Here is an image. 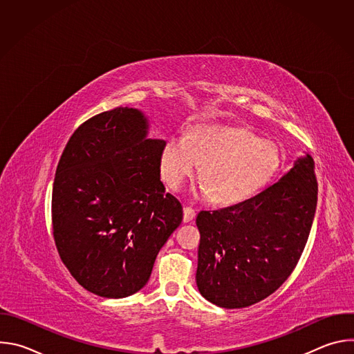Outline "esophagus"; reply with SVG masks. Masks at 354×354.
Masks as SVG:
<instances>
[{"instance_id": "esophagus-1", "label": "esophagus", "mask_w": 354, "mask_h": 354, "mask_svg": "<svg viewBox=\"0 0 354 354\" xmlns=\"http://www.w3.org/2000/svg\"><path fill=\"white\" fill-rule=\"evenodd\" d=\"M196 217V210L193 207H183V221L185 223H190L193 218Z\"/></svg>"}]
</instances>
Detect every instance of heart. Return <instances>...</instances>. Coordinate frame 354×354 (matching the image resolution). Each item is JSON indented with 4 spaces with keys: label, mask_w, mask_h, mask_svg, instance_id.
Here are the masks:
<instances>
[{
    "label": "heart",
    "mask_w": 354,
    "mask_h": 354,
    "mask_svg": "<svg viewBox=\"0 0 354 354\" xmlns=\"http://www.w3.org/2000/svg\"><path fill=\"white\" fill-rule=\"evenodd\" d=\"M200 164L198 182L217 205H234L257 192L277 165L274 147L243 127L198 124L167 140L160 158L164 180L179 189Z\"/></svg>",
    "instance_id": "heart-1"
}]
</instances>
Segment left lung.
Segmentation results:
<instances>
[{
    "instance_id": "8db88e82",
    "label": "left lung",
    "mask_w": 354,
    "mask_h": 354,
    "mask_svg": "<svg viewBox=\"0 0 354 354\" xmlns=\"http://www.w3.org/2000/svg\"><path fill=\"white\" fill-rule=\"evenodd\" d=\"M317 201L314 160L307 154L257 196L200 212V294L223 308H245L273 294L301 258Z\"/></svg>"
}]
</instances>
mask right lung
Listing matches in <instances>:
<instances>
[{
	"instance_id": "right-lung-1",
	"label": "right lung",
	"mask_w": 354,
	"mask_h": 354,
	"mask_svg": "<svg viewBox=\"0 0 354 354\" xmlns=\"http://www.w3.org/2000/svg\"><path fill=\"white\" fill-rule=\"evenodd\" d=\"M147 133L137 109L99 113L74 131L56 169V248L71 276L99 297L141 290L183 218L179 200L161 182L165 141Z\"/></svg>"
}]
</instances>
